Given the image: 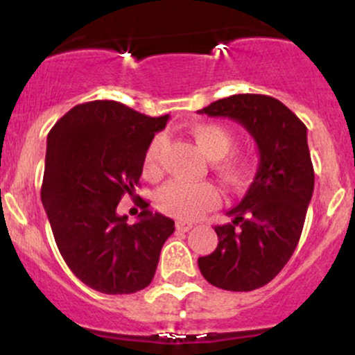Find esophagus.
<instances>
[{
    "label": "esophagus",
    "mask_w": 355,
    "mask_h": 355,
    "mask_svg": "<svg viewBox=\"0 0 355 355\" xmlns=\"http://www.w3.org/2000/svg\"><path fill=\"white\" fill-rule=\"evenodd\" d=\"M175 227H177L178 232H189L191 227H193V223L190 222H183V220H178L177 223H175Z\"/></svg>",
    "instance_id": "esophagus-1"
}]
</instances>
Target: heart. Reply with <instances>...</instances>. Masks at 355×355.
I'll return each mask as SVG.
<instances>
[{
	"instance_id": "b5f03b06",
	"label": "heart",
	"mask_w": 355,
	"mask_h": 355,
	"mask_svg": "<svg viewBox=\"0 0 355 355\" xmlns=\"http://www.w3.org/2000/svg\"><path fill=\"white\" fill-rule=\"evenodd\" d=\"M195 145L209 160L217 165L218 172L229 182H240L250 168V158L243 153L229 155L235 146V133L229 126L220 123H200L191 130ZM165 150V137L157 135L146 146L144 155V173L150 180L162 175V157ZM220 193L211 183L189 185L182 182H170L157 193V205L164 214L175 218L195 220L215 209Z\"/></svg>"
}]
</instances>
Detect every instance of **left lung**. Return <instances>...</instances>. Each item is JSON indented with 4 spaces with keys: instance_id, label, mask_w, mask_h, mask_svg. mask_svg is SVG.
Wrapping results in <instances>:
<instances>
[{
    "instance_id": "obj_1",
    "label": "left lung",
    "mask_w": 355,
    "mask_h": 355,
    "mask_svg": "<svg viewBox=\"0 0 355 355\" xmlns=\"http://www.w3.org/2000/svg\"><path fill=\"white\" fill-rule=\"evenodd\" d=\"M198 112L239 121L260 155L245 197L227 211L234 220L215 227L218 245L198 259V268L223 291H255L282 270L302 234L313 191L307 126L282 101L254 93L227 96Z\"/></svg>"
}]
</instances>
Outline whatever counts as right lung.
Returning a JSON list of instances; mask_svg holds the SVG:
<instances>
[{
    "instance_id": "1",
    "label": "right lung",
    "mask_w": 355,
    "mask_h": 355,
    "mask_svg": "<svg viewBox=\"0 0 355 355\" xmlns=\"http://www.w3.org/2000/svg\"><path fill=\"white\" fill-rule=\"evenodd\" d=\"M168 118L95 100L73 107L48 133L42 202L53 237L73 274L101 294L150 285L175 230L173 220L152 214L145 200L133 225L116 214L125 193L135 197L146 146Z\"/></svg>"
}]
</instances>
